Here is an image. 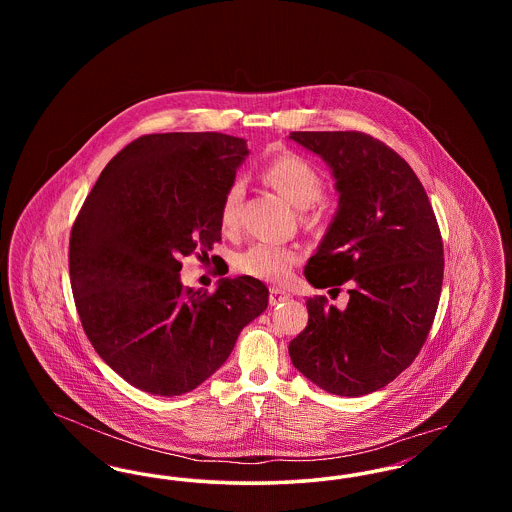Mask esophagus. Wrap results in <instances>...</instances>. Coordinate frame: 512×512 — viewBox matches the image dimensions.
Listing matches in <instances>:
<instances>
[{
  "mask_svg": "<svg viewBox=\"0 0 512 512\" xmlns=\"http://www.w3.org/2000/svg\"><path fill=\"white\" fill-rule=\"evenodd\" d=\"M290 299V293L280 290V288H270V303L272 305H278L282 301H288Z\"/></svg>",
  "mask_w": 512,
  "mask_h": 512,
  "instance_id": "34e87169",
  "label": "esophagus"
}]
</instances>
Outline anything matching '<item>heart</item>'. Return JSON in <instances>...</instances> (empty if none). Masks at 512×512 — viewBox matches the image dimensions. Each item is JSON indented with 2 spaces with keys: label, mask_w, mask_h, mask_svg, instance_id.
<instances>
[{
  "label": "heart",
  "mask_w": 512,
  "mask_h": 512,
  "mask_svg": "<svg viewBox=\"0 0 512 512\" xmlns=\"http://www.w3.org/2000/svg\"><path fill=\"white\" fill-rule=\"evenodd\" d=\"M263 178L299 211L313 209L324 194L322 176L309 161L297 155H282L268 163L267 169L263 171ZM242 197L244 186L240 182L228 186L220 203L219 219L222 230L232 232L238 228ZM297 261L299 253L292 247L257 242L236 255L234 267L245 276L265 280L270 284H284L290 278Z\"/></svg>",
  "instance_id": "obj_1"
}]
</instances>
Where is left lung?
Instances as JSON below:
<instances>
[{"label":"left lung","instance_id":"left-lung-1","mask_svg":"<svg viewBox=\"0 0 512 512\" xmlns=\"http://www.w3.org/2000/svg\"><path fill=\"white\" fill-rule=\"evenodd\" d=\"M290 140L328 165L340 195L305 278L320 290L351 284L345 309L307 299L290 357L320 390L361 397L395 380L428 338L443 282L438 220L413 169L382 142L361 132Z\"/></svg>","mask_w":512,"mask_h":512}]
</instances>
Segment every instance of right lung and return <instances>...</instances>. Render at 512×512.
I'll use <instances>...</instances> for the list:
<instances>
[{
	"label": "right lung",
	"instance_id": "add662e5",
	"mask_svg": "<svg viewBox=\"0 0 512 512\" xmlns=\"http://www.w3.org/2000/svg\"><path fill=\"white\" fill-rule=\"evenodd\" d=\"M249 155L244 138L169 132L117 153L71 232L76 311L99 357L130 386L174 397L201 386L268 305L257 278L184 288L182 257L220 240L219 211Z\"/></svg>",
	"mask_w": 512,
	"mask_h": 512
}]
</instances>
